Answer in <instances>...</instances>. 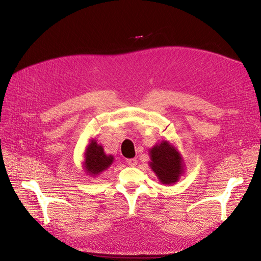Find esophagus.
Wrapping results in <instances>:
<instances>
[{
  "label": "esophagus",
  "instance_id": "obj_1",
  "mask_svg": "<svg viewBox=\"0 0 261 261\" xmlns=\"http://www.w3.org/2000/svg\"><path fill=\"white\" fill-rule=\"evenodd\" d=\"M126 163L130 165V167H135V165L137 164V160L136 159H127L126 160Z\"/></svg>",
  "mask_w": 261,
  "mask_h": 261
}]
</instances>
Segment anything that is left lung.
Wrapping results in <instances>:
<instances>
[{
    "label": "left lung",
    "instance_id": "8db88e82",
    "mask_svg": "<svg viewBox=\"0 0 261 261\" xmlns=\"http://www.w3.org/2000/svg\"><path fill=\"white\" fill-rule=\"evenodd\" d=\"M150 156L152 161L150 162V167L162 183H175L183 169V163L176 150L168 141L163 140L150 150Z\"/></svg>",
    "mask_w": 261,
    "mask_h": 261
}]
</instances>
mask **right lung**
Segmentation results:
<instances>
[{
    "instance_id": "obj_1",
    "label": "right lung",
    "mask_w": 261,
    "mask_h": 261,
    "mask_svg": "<svg viewBox=\"0 0 261 261\" xmlns=\"http://www.w3.org/2000/svg\"><path fill=\"white\" fill-rule=\"evenodd\" d=\"M113 162L112 155H107L102 146H99L92 140L86 151L85 168L91 175L99 174L100 172L107 170Z\"/></svg>"
}]
</instances>
